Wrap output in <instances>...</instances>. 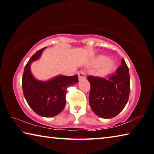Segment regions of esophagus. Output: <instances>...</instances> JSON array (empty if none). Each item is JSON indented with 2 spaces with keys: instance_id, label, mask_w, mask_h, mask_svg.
I'll return each instance as SVG.
<instances>
[{
  "instance_id": "1",
  "label": "esophagus",
  "mask_w": 154,
  "mask_h": 154,
  "mask_svg": "<svg viewBox=\"0 0 154 154\" xmlns=\"http://www.w3.org/2000/svg\"><path fill=\"white\" fill-rule=\"evenodd\" d=\"M78 76H79V80H82L83 79H85V77H86V73L84 71H80L78 74Z\"/></svg>"
}]
</instances>
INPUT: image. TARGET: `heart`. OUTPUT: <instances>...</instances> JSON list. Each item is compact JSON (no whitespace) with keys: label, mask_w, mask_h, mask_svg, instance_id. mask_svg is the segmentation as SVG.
<instances>
[{"label":"heart","mask_w":154,"mask_h":154,"mask_svg":"<svg viewBox=\"0 0 154 154\" xmlns=\"http://www.w3.org/2000/svg\"><path fill=\"white\" fill-rule=\"evenodd\" d=\"M109 59L107 58V57L103 56V57H102V58H100V62H101V63H103V64L106 63V62H109ZM113 62H109L108 63H107V64H106V66H105V67L104 68L103 71L105 72H108L110 71L112 69H113Z\"/></svg>","instance_id":"obj_1"}]
</instances>
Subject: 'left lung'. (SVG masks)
<instances>
[{
	"mask_svg": "<svg viewBox=\"0 0 154 154\" xmlns=\"http://www.w3.org/2000/svg\"><path fill=\"white\" fill-rule=\"evenodd\" d=\"M87 78L91 86L90 105L94 113L105 119L118 116L126 105L130 90L129 70L124 60L108 78L93 75Z\"/></svg>",
	"mask_w": 154,
	"mask_h": 154,
	"instance_id": "left-lung-1",
	"label": "left lung"
}]
</instances>
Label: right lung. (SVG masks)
<instances>
[{"label": "right lung", "instance_id": "1", "mask_svg": "<svg viewBox=\"0 0 154 154\" xmlns=\"http://www.w3.org/2000/svg\"><path fill=\"white\" fill-rule=\"evenodd\" d=\"M46 48L41 49L31 57L25 66L22 76V89L28 105L36 114L50 118L59 114L66 105L67 88L77 83V75H60L48 82L37 81L30 72V64L37 60Z\"/></svg>", "mask_w": 154, "mask_h": 154}]
</instances>
